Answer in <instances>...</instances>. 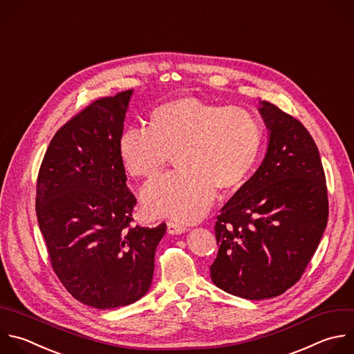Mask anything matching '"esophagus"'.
Wrapping results in <instances>:
<instances>
[{
  "instance_id": "obj_1",
  "label": "esophagus",
  "mask_w": 354,
  "mask_h": 354,
  "mask_svg": "<svg viewBox=\"0 0 354 354\" xmlns=\"http://www.w3.org/2000/svg\"><path fill=\"white\" fill-rule=\"evenodd\" d=\"M167 227H168V233H171V234H180V233L186 232V226L176 223L174 221H168Z\"/></svg>"
}]
</instances>
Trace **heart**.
<instances>
[{
	"mask_svg": "<svg viewBox=\"0 0 354 354\" xmlns=\"http://www.w3.org/2000/svg\"><path fill=\"white\" fill-rule=\"evenodd\" d=\"M263 142V124L250 111L182 95L150 112L147 131H124L118 154L124 171L143 180L156 179L172 156L178 169L145 189L143 209L151 218L196 222L215 190L229 193L248 180Z\"/></svg>",
	"mask_w": 354,
	"mask_h": 354,
	"instance_id": "heart-1",
	"label": "heart"
}]
</instances>
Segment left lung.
<instances>
[{"mask_svg": "<svg viewBox=\"0 0 354 354\" xmlns=\"http://www.w3.org/2000/svg\"><path fill=\"white\" fill-rule=\"evenodd\" d=\"M267 154L221 208L219 245L209 267L222 290L249 300L282 295L303 275L328 222V192L318 149L301 122L268 101L259 108Z\"/></svg>", "mask_w": 354, "mask_h": 354, "instance_id": "left-lung-1", "label": "left lung"}]
</instances>
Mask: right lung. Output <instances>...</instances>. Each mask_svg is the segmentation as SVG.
Returning <instances> with one entry per match:
<instances>
[{
	"mask_svg": "<svg viewBox=\"0 0 354 354\" xmlns=\"http://www.w3.org/2000/svg\"><path fill=\"white\" fill-rule=\"evenodd\" d=\"M133 90L104 97L75 115L43 158L36 214L51 266L83 304L108 310L150 289L156 249L167 232L131 226L136 197L118 154Z\"/></svg>",
	"mask_w": 354,
	"mask_h": 354,
	"instance_id": "1",
	"label": "right lung"
}]
</instances>
